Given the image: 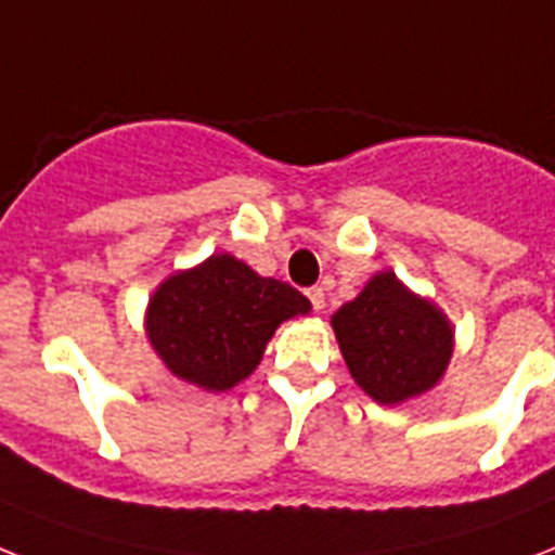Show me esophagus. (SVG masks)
Segmentation results:
<instances>
[{
	"label": "esophagus",
	"instance_id": "esophagus-1",
	"mask_svg": "<svg viewBox=\"0 0 555 555\" xmlns=\"http://www.w3.org/2000/svg\"><path fill=\"white\" fill-rule=\"evenodd\" d=\"M308 299L313 310H324V291L322 287H308Z\"/></svg>",
	"mask_w": 555,
	"mask_h": 555
}]
</instances>
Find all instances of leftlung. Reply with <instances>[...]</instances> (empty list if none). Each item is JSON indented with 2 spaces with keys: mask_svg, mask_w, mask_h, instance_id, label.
<instances>
[{
  "mask_svg": "<svg viewBox=\"0 0 555 555\" xmlns=\"http://www.w3.org/2000/svg\"><path fill=\"white\" fill-rule=\"evenodd\" d=\"M350 376L373 402H410L434 390L448 371L456 331L444 310L379 270L353 301L331 317Z\"/></svg>",
  "mask_w": 555,
  "mask_h": 555,
  "instance_id": "1",
  "label": "left lung"
}]
</instances>
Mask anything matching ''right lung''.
I'll use <instances>...</instances> for the list:
<instances>
[{
	"label": "right lung",
	"instance_id": "obj_1",
	"mask_svg": "<svg viewBox=\"0 0 555 555\" xmlns=\"http://www.w3.org/2000/svg\"><path fill=\"white\" fill-rule=\"evenodd\" d=\"M308 313L296 287L214 254L162 279L147 299L145 336L176 379L224 393L259 367L279 324Z\"/></svg>",
	"mask_w": 555,
	"mask_h": 555
}]
</instances>
